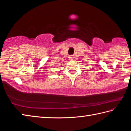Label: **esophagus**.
<instances>
[{
	"instance_id": "obj_1",
	"label": "esophagus",
	"mask_w": 131,
	"mask_h": 131,
	"mask_svg": "<svg viewBox=\"0 0 131 131\" xmlns=\"http://www.w3.org/2000/svg\"><path fill=\"white\" fill-rule=\"evenodd\" d=\"M69 59L70 60H73V59H74V57H73V56H69Z\"/></svg>"
}]
</instances>
